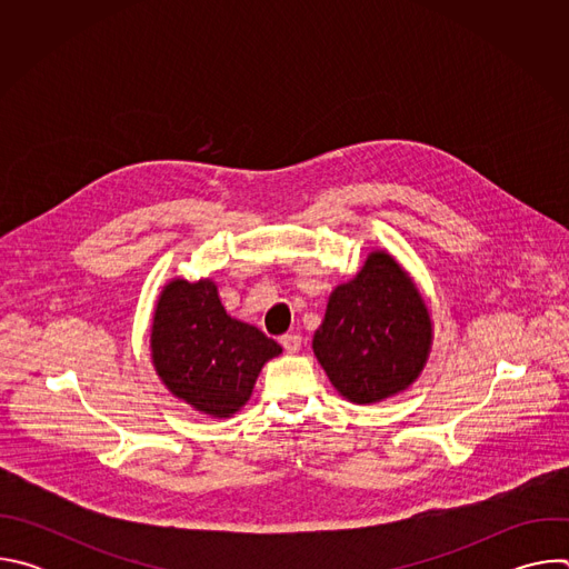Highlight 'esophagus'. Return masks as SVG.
<instances>
[{"label":"esophagus","mask_w":569,"mask_h":569,"mask_svg":"<svg viewBox=\"0 0 569 569\" xmlns=\"http://www.w3.org/2000/svg\"><path fill=\"white\" fill-rule=\"evenodd\" d=\"M281 347L286 349V353H299L301 351V336H295V333L283 336Z\"/></svg>","instance_id":"esophagus-1"}]
</instances>
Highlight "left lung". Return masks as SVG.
<instances>
[{"instance_id": "8db88e82", "label": "left lung", "mask_w": 569, "mask_h": 569, "mask_svg": "<svg viewBox=\"0 0 569 569\" xmlns=\"http://www.w3.org/2000/svg\"><path fill=\"white\" fill-rule=\"evenodd\" d=\"M432 342L419 283L393 254L371 250L360 272L333 288L312 353L342 398L376 405L417 382Z\"/></svg>"}]
</instances>
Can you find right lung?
<instances>
[{
    "instance_id": "obj_1",
    "label": "right lung",
    "mask_w": 569,
    "mask_h": 569,
    "mask_svg": "<svg viewBox=\"0 0 569 569\" xmlns=\"http://www.w3.org/2000/svg\"><path fill=\"white\" fill-rule=\"evenodd\" d=\"M281 347L257 327L227 315L213 279H171L157 295L150 360L176 398L211 419L246 408L263 365Z\"/></svg>"
}]
</instances>
